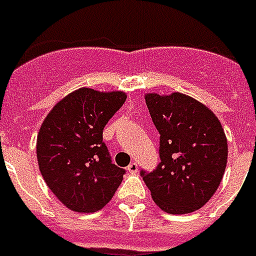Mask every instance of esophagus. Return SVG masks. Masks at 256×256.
<instances>
[{
	"label": "esophagus",
	"mask_w": 256,
	"mask_h": 256,
	"mask_svg": "<svg viewBox=\"0 0 256 256\" xmlns=\"http://www.w3.org/2000/svg\"><path fill=\"white\" fill-rule=\"evenodd\" d=\"M128 171L130 172V174H137L138 172V164L137 162H130L128 166Z\"/></svg>",
	"instance_id": "esophagus-1"
}]
</instances>
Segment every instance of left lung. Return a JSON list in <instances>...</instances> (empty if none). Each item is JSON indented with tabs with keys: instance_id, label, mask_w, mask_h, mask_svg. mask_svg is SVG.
I'll return each mask as SVG.
<instances>
[{
	"instance_id": "obj_1",
	"label": "left lung",
	"mask_w": 256,
	"mask_h": 256,
	"mask_svg": "<svg viewBox=\"0 0 256 256\" xmlns=\"http://www.w3.org/2000/svg\"><path fill=\"white\" fill-rule=\"evenodd\" d=\"M160 134V160L141 171L153 200L171 214H186L205 205L224 176L228 142L218 118L191 96L145 94Z\"/></svg>"
}]
</instances>
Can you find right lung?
I'll use <instances>...</instances> for the list:
<instances>
[{"instance_id": "add662e5", "label": "right lung", "mask_w": 256, "mask_h": 256, "mask_svg": "<svg viewBox=\"0 0 256 256\" xmlns=\"http://www.w3.org/2000/svg\"><path fill=\"white\" fill-rule=\"evenodd\" d=\"M120 90L80 88L52 107L38 133L36 156L43 179L70 210L94 213L108 204L124 170L111 162L104 126L123 103Z\"/></svg>"}]
</instances>
